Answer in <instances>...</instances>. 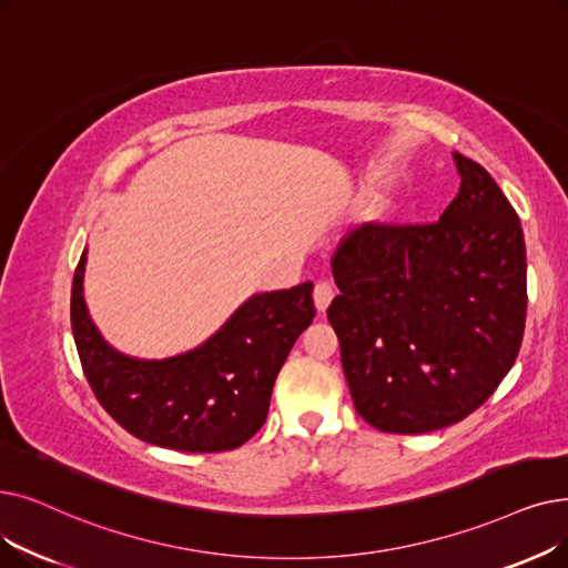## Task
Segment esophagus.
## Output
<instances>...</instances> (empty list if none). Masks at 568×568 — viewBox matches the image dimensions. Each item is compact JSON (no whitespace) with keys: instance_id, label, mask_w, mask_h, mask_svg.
<instances>
[{"instance_id":"obj_1","label":"esophagus","mask_w":568,"mask_h":568,"mask_svg":"<svg viewBox=\"0 0 568 568\" xmlns=\"http://www.w3.org/2000/svg\"><path fill=\"white\" fill-rule=\"evenodd\" d=\"M332 300H334V287H332L329 283H323V281H320V283L315 285V290H313V302H315V308H317L320 313H325Z\"/></svg>"}]
</instances>
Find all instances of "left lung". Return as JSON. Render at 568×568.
<instances>
[{
  "label": "left lung",
  "instance_id": "left-lung-1",
  "mask_svg": "<svg viewBox=\"0 0 568 568\" xmlns=\"http://www.w3.org/2000/svg\"><path fill=\"white\" fill-rule=\"evenodd\" d=\"M459 194L434 223H366L332 260L327 308L355 410L389 434L450 427L480 408L520 353L527 248L520 217L459 153Z\"/></svg>",
  "mask_w": 568,
  "mask_h": 568
}]
</instances>
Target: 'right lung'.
Returning <instances> with one entry per match:
<instances>
[{
  "mask_svg": "<svg viewBox=\"0 0 568 568\" xmlns=\"http://www.w3.org/2000/svg\"><path fill=\"white\" fill-rule=\"evenodd\" d=\"M83 271L85 253L71 332L97 402L122 429L179 453L234 450L260 432L281 366L315 317L313 283L255 294L200 348L151 362L115 353L90 323Z\"/></svg>",
  "mask_w": 568,
  "mask_h": 568,
  "instance_id": "1",
  "label": "right lung"
}]
</instances>
